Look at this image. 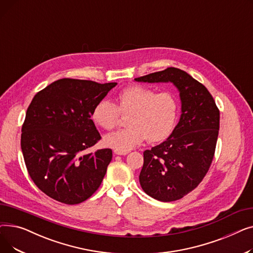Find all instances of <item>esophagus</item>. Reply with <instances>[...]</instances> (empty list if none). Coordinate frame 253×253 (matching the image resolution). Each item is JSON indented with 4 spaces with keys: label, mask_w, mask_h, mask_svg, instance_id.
Here are the masks:
<instances>
[{
    "label": "esophagus",
    "mask_w": 253,
    "mask_h": 253,
    "mask_svg": "<svg viewBox=\"0 0 253 253\" xmlns=\"http://www.w3.org/2000/svg\"><path fill=\"white\" fill-rule=\"evenodd\" d=\"M114 153H115L116 155H123V156H125V155L128 154V152H121V151H118V150H115Z\"/></svg>",
    "instance_id": "obj_1"
}]
</instances>
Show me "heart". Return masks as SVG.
<instances>
[{
  "instance_id": "heart-1",
  "label": "heart",
  "mask_w": 253,
  "mask_h": 253,
  "mask_svg": "<svg viewBox=\"0 0 253 253\" xmlns=\"http://www.w3.org/2000/svg\"><path fill=\"white\" fill-rule=\"evenodd\" d=\"M177 99L169 91L157 92L142 86L130 85L122 89L117 96V103L102 99L91 112V119L104 130L114 129L121 115H129L128 128L104 137V143L121 152L134 149L145 139L159 142L168 137L177 117Z\"/></svg>"
}]
</instances>
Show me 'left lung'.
Wrapping results in <instances>:
<instances>
[{
    "label": "left lung",
    "mask_w": 253,
    "mask_h": 253,
    "mask_svg": "<svg viewBox=\"0 0 253 253\" xmlns=\"http://www.w3.org/2000/svg\"><path fill=\"white\" fill-rule=\"evenodd\" d=\"M171 82L179 91L181 115L170 136L143 152L139 174L142 190L156 200L171 202L195 190L213 160L219 130V110L207 88L176 68L134 79Z\"/></svg>",
    "instance_id": "8db88e82"
}]
</instances>
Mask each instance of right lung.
Listing matches in <instances>:
<instances>
[{
	"label": "right lung",
	"instance_id": "1",
	"mask_svg": "<svg viewBox=\"0 0 253 253\" xmlns=\"http://www.w3.org/2000/svg\"><path fill=\"white\" fill-rule=\"evenodd\" d=\"M116 85L64 78L33 98L21 128V151L31 178L50 198L75 205L99 188L113 152L85 153L101 139L91 112Z\"/></svg>",
	"mask_w": 253,
	"mask_h": 253
}]
</instances>
